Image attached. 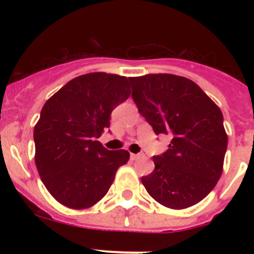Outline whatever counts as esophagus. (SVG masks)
Masks as SVG:
<instances>
[{"instance_id": "obj_1", "label": "esophagus", "mask_w": 254, "mask_h": 254, "mask_svg": "<svg viewBox=\"0 0 254 254\" xmlns=\"http://www.w3.org/2000/svg\"><path fill=\"white\" fill-rule=\"evenodd\" d=\"M140 157H141V156H140V155H135V153H131V155H130V158H131V161L139 160Z\"/></svg>"}]
</instances>
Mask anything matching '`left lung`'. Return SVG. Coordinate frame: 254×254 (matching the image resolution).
<instances>
[{
  "label": "left lung",
  "mask_w": 254,
  "mask_h": 254,
  "mask_svg": "<svg viewBox=\"0 0 254 254\" xmlns=\"http://www.w3.org/2000/svg\"><path fill=\"white\" fill-rule=\"evenodd\" d=\"M137 111L156 135L172 136L168 150L152 158L155 170L142 177L161 205L187 209L215 188L224 170L227 134L219 107L191 79L171 73L129 77Z\"/></svg>",
  "instance_id": "1"
}]
</instances>
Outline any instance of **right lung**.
Returning a JSON list of instances; mask_svg holds the SVG:
<instances>
[{
  "mask_svg": "<svg viewBox=\"0 0 254 254\" xmlns=\"http://www.w3.org/2000/svg\"><path fill=\"white\" fill-rule=\"evenodd\" d=\"M129 78L91 72L71 79L45 102L34 127L35 166L55 200L88 209L111 188L127 150L109 151L97 141L113 109L130 96Z\"/></svg>",
  "mask_w": 254,
  "mask_h": 254,
  "instance_id": "add662e5",
  "label": "right lung"
}]
</instances>
